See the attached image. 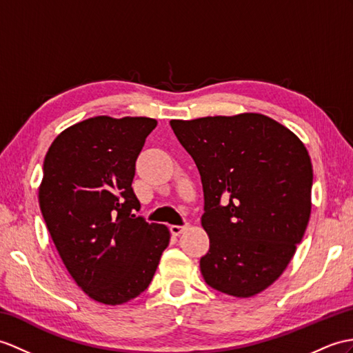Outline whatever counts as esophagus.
<instances>
[{"label":"esophagus","instance_id":"1","mask_svg":"<svg viewBox=\"0 0 353 353\" xmlns=\"http://www.w3.org/2000/svg\"><path fill=\"white\" fill-rule=\"evenodd\" d=\"M188 228V224H182V225H171L170 227V232H171V234H174V236H179L180 233H183L185 230Z\"/></svg>","mask_w":353,"mask_h":353}]
</instances>
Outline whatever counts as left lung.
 <instances>
[{
    "instance_id": "1",
    "label": "left lung",
    "mask_w": 353,
    "mask_h": 353,
    "mask_svg": "<svg viewBox=\"0 0 353 353\" xmlns=\"http://www.w3.org/2000/svg\"><path fill=\"white\" fill-rule=\"evenodd\" d=\"M200 171L204 281L236 298L269 288L292 260L311 212L313 167L305 145L263 114L171 120Z\"/></svg>"
}]
</instances>
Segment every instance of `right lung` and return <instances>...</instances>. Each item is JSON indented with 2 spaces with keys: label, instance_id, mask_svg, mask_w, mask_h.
I'll return each instance as SVG.
<instances>
[{
  "label": "right lung",
  "instance_id": "add662e5",
  "mask_svg": "<svg viewBox=\"0 0 353 353\" xmlns=\"http://www.w3.org/2000/svg\"><path fill=\"white\" fill-rule=\"evenodd\" d=\"M158 121L93 117L54 139L43 162L40 210L57 251L90 298L119 305L152 281L170 232L135 215V162Z\"/></svg>",
  "mask_w": 353,
  "mask_h": 353
}]
</instances>
